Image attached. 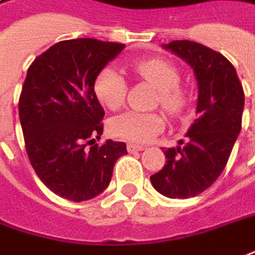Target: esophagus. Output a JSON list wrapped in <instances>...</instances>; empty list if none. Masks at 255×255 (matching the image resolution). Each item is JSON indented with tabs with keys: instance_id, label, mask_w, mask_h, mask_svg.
<instances>
[{
	"instance_id": "obj_1",
	"label": "esophagus",
	"mask_w": 255,
	"mask_h": 255,
	"mask_svg": "<svg viewBox=\"0 0 255 255\" xmlns=\"http://www.w3.org/2000/svg\"><path fill=\"white\" fill-rule=\"evenodd\" d=\"M128 151L129 152H134V151H141L144 150V145L141 144H136V143H128Z\"/></svg>"
}]
</instances>
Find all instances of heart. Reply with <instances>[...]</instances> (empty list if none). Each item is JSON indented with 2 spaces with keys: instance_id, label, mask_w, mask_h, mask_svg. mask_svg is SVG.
Returning <instances> with one entry per match:
<instances>
[{
  "instance_id": "1",
  "label": "heart",
  "mask_w": 255,
  "mask_h": 255,
  "mask_svg": "<svg viewBox=\"0 0 255 255\" xmlns=\"http://www.w3.org/2000/svg\"><path fill=\"white\" fill-rule=\"evenodd\" d=\"M133 75L157 89L155 105H159L169 117L178 118L189 105V91L180 86V73L175 65L159 58L138 61L131 66ZM97 100L111 111L119 110L126 100V83L114 68L107 66L94 80ZM165 117L158 112L128 111L114 118L110 129L114 136L145 143L164 129Z\"/></svg>"
}]
</instances>
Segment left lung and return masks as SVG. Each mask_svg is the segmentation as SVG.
Returning <instances> with one entry per match:
<instances>
[{"label": "left lung", "instance_id": "left-lung-1", "mask_svg": "<svg viewBox=\"0 0 255 255\" xmlns=\"http://www.w3.org/2000/svg\"><path fill=\"white\" fill-rule=\"evenodd\" d=\"M193 68L198 82V118L176 148H162L166 164L151 175L154 189L169 198L203 193L222 173L242 129L245 91L235 66L217 51L189 40L164 44Z\"/></svg>", "mask_w": 255, "mask_h": 255}]
</instances>
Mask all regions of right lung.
Here are the masks:
<instances>
[{
  "label": "right lung",
  "instance_id": "add662e5",
  "mask_svg": "<svg viewBox=\"0 0 255 255\" xmlns=\"http://www.w3.org/2000/svg\"><path fill=\"white\" fill-rule=\"evenodd\" d=\"M125 44L96 38L54 44L31 62L19 97L24 147L37 176L75 203L107 189L114 165L128 154L124 141L96 143L105 112L94 80Z\"/></svg>",
  "mask_w": 255,
  "mask_h": 255
}]
</instances>
